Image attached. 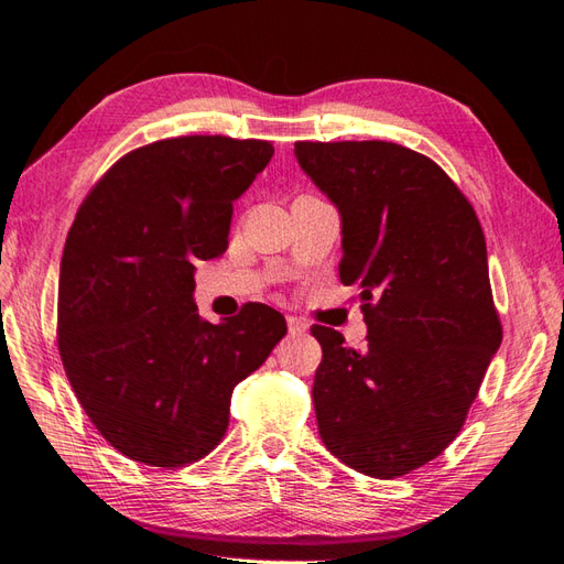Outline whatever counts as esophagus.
I'll return each instance as SVG.
<instances>
[{"instance_id": "obj_1", "label": "esophagus", "mask_w": 564, "mask_h": 564, "mask_svg": "<svg viewBox=\"0 0 564 564\" xmlns=\"http://www.w3.org/2000/svg\"><path fill=\"white\" fill-rule=\"evenodd\" d=\"M307 324H304L302 318H297V316H288V330H291V335H302V333H307Z\"/></svg>"}]
</instances>
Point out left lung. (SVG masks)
Here are the masks:
<instances>
[{
    "label": "left lung",
    "instance_id": "obj_1",
    "mask_svg": "<svg viewBox=\"0 0 564 564\" xmlns=\"http://www.w3.org/2000/svg\"><path fill=\"white\" fill-rule=\"evenodd\" d=\"M295 158L340 213V281L361 285L368 328L351 349L312 326L318 434L357 473L401 477L456 440L501 347L485 234L446 172L399 143L297 141Z\"/></svg>",
    "mask_w": 564,
    "mask_h": 564
}]
</instances>
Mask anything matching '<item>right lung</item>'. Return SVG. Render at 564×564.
<instances>
[{
	"mask_svg": "<svg viewBox=\"0 0 564 564\" xmlns=\"http://www.w3.org/2000/svg\"><path fill=\"white\" fill-rule=\"evenodd\" d=\"M273 155L269 141L180 137L120 158L68 231L58 351L89 421L127 458L180 468L229 427L231 392L285 335L250 302L203 321L196 262L229 246L234 200Z\"/></svg>",
	"mask_w": 564,
	"mask_h": 564,
	"instance_id": "obj_1",
	"label": "right lung"
}]
</instances>
